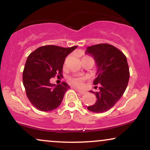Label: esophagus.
Masks as SVG:
<instances>
[{
	"label": "esophagus",
	"mask_w": 150,
	"mask_h": 150,
	"mask_svg": "<svg viewBox=\"0 0 150 150\" xmlns=\"http://www.w3.org/2000/svg\"><path fill=\"white\" fill-rule=\"evenodd\" d=\"M76 90H77V92H78L79 93H80V94H82V95H83V94H85V93H86V92H84V91H81V90H79V89H76Z\"/></svg>",
	"instance_id": "obj_1"
}]
</instances>
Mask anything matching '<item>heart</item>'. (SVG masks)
I'll return each instance as SVG.
<instances>
[{
	"label": "heart",
	"instance_id": "1",
	"mask_svg": "<svg viewBox=\"0 0 150 150\" xmlns=\"http://www.w3.org/2000/svg\"><path fill=\"white\" fill-rule=\"evenodd\" d=\"M68 80L70 85L77 87H83L85 81L87 80V77L82 75H73L68 77Z\"/></svg>",
	"mask_w": 150,
	"mask_h": 150
}]
</instances>
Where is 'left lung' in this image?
I'll return each mask as SVG.
<instances>
[{
	"mask_svg": "<svg viewBox=\"0 0 150 150\" xmlns=\"http://www.w3.org/2000/svg\"><path fill=\"white\" fill-rule=\"evenodd\" d=\"M86 53L94 57L98 67L94 85H99V92L94 93L97 101L87 109L103 113L112 108L126 89L130 72L126 56L119 49L108 44L87 47Z\"/></svg>",
	"mask_w": 150,
	"mask_h": 150,
	"instance_id": "left-lung-1",
	"label": "left lung"
}]
</instances>
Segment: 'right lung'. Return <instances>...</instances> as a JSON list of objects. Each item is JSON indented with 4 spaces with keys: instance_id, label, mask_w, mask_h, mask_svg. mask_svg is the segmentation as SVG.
<instances>
[{
    "instance_id": "obj_1",
    "label": "right lung",
    "mask_w": 150,
    "mask_h": 150,
    "mask_svg": "<svg viewBox=\"0 0 150 150\" xmlns=\"http://www.w3.org/2000/svg\"><path fill=\"white\" fill-rule=\"evenodd\" d=\"M77 47L46 45L29 55L22 73V81L27 98L36 108L49 111L61 104L70 86L65 82L56 86L50 83V79L56 75L63 76L65 58Z\"/></svg>"
}]
</instances>
